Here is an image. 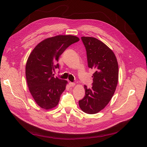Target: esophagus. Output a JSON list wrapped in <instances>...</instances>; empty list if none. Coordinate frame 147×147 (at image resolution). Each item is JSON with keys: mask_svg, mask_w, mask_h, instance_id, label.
<instances>
[{"mask_svg": "<svg viewBox=\"0 0 147 147\" xmlns=\"http://www.w3.org/2000/svg\"><path fill=\"white\" fill-rule=\"evenodd\" d=\"M75 85H76V84H75L74 83H73V82H69V86H70V87H73V86H74Z\"/></svg>", "mask_w": 147, "mask_h": 147, "instance_id": "esophagus-1", "label": "esophagus"}]
</instances>
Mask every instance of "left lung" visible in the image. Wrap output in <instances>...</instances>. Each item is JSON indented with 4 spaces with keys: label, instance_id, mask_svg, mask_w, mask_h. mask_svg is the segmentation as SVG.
<instances>
[{
    "label": "left lung",
    "instance_id": "obj_1",
    "mask_svg": "<svg viewBox=\"0 0 147 147\" xmlns=\"http://www.w3.org/2000/svg\"><path fill=\"white\" fill-rule=\"evenodd\" d=\"M86 48L88 67L94 69L91 88L84 86L85 96L79 101L80 109L89 114L98 113L111 99L119 80V65L113 51L92 37H82Z\"/></svg>",
    "mask_w": 147,
    "mask_h": 147
}]
</instances>
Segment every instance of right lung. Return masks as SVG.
Segmentation results:
<instances>
[{
	"label": "right lung",
	"mask_w": 147,
	"mask_h": 147,
	"mask_svg": "<svg viewBox=\"0 0 147 147\" xmlns=\"http://www.w3.org/2000/svg\"><path fill=\"white\" fill-rule=\"evenodd\" d=\"M72 35H58L45 38L30 53L26 66L27 85L36 104L45 110L58 104L68 82L55 78L53 71L59 68V58L69 45L79 41Z\"/></svg>",
	"instance_id": "1"
}]
</instances>
